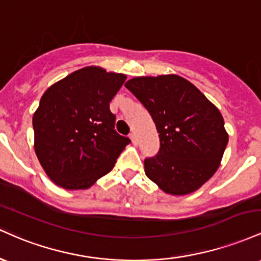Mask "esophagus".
Returning <instances> with one entry per match:
<instances>
[{
  "instance_id": "esophagus-1",
  "label": "esophagus",
  "mask_w": 261,
  "mask_h": 261,
  "mask_svg": "<svg viewBox=\"0 0 261 261\" xmlns=\"http://www.w3.org/2000/svg\"><path fill=\"white\" fill-rule=\"evenodd\" d=\"M130 139H131V141H133V143H134V145H137V142H139V140H137V136H136V134H135V133L130 134Z\"/></svg>"
}]
</instances>
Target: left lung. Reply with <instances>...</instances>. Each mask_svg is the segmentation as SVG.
I'll return each instance as SVG.
<instances>
[{
    "instance_id": "8db88e82",
    "label": "left lung",
    "mask_w": 261,
    "mask_h": 261,
    "mask_svg": "<svg viewBox=\"0 0 261 261\" xmlns=\"http://www.w3.org/2000/svg\"><path fill=\"white\" fill-rule=\"evenodd\" d=\"M125 87L147 109L160 149L145 158V173L162 190L185 195L215 174L228 135L220 110L193 83L176 74L136 77Z\"/></svg>"
}]
</instances>
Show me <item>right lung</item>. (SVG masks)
I'll list each match as a JSON object with an SVG mask.
<instances>
[{"instance_id":"add662e5","label":"right lung","mask_w":261,"mask_h":261,"mask_svg":"<svg viewBox=\"0 0 261 261\" xmlns=\"http://www.w3.org/2000/svg\"><path fill=\"white\" fill-rule=\"evenodd\" d=\"M126 76L99 67L74 71L46 89L33 116L35 152L65 189H87L114 168L131 142L115 130L109 103Z\"/></svg>"}]
</instances>
